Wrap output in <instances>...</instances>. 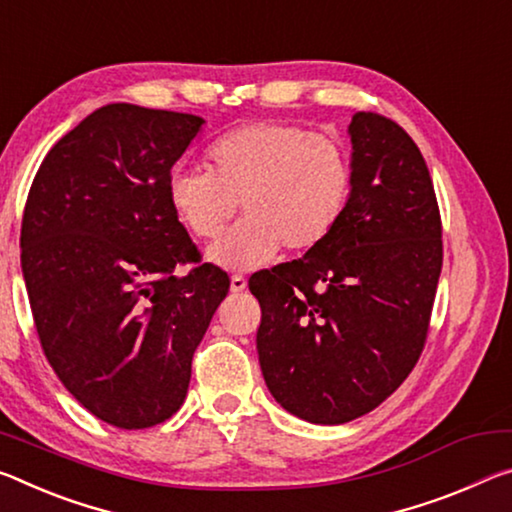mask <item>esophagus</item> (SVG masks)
Masks as SVG:
<instances>
[{"instance_id":"esophagus-1","label":"esophagus","mask_w":512,"mask_h":512,"mask_svg":"<svg viewBox=\"0 0 512 512\" xmlns=\"http://www.w3.org/2000/svg\"><path fill=\"white\" fill-rule=\"evenodd\" d=\"M246 287H248V282H246V278H243V275H232L230 289L234 291V294H239V291H243Z\"/></svg>"}]
</instances>
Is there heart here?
I'll list each match as a JSON object with an SVG mask.
<instances>
[{
    "instance_id": "obj_1",
    "label": "heart",
    "mask_w": 512,
    "mask_h": 512,
    "mask_svg": "<svg viewBox=\"0 0 512 512\" xmlns=\"http://www.w3.org/2000/svg\"><path fill=\"white\" fill-rule=\"evenodd\" d=\"M351 193L342 145L280 120L232 129L209 148V170H175L168 180L173 214L198 239L218 237L241 202L246 218L207 250L225 269H257L280 248H319L342 223Z\"/></svg>"
}]
</instances>
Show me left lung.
I'll use <instances>...</instances> for the list:
<instances>
[{
	"mask_svg": "<svg viewBox=\"0 0 512 512\" xmlns=\"http://www.w3.org/2000/svg\"><path fill=\"white\" fill-rule=\"evenodd\" d=\"M353 193L332 237L259 271V367L282 408L310 424L367 415L426 342L442 271V223L415 141L378 113L351 125Z\"/></svg>",
	"mask_w": 512,
	"mask_h": 512,
	"instance_id": "left-lung-1",
	"label": "left lung"
}]
</instances>
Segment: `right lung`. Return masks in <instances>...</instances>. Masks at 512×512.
Instances as JSON below:
<instances>
[{"label":"right lung","instance_id":"obj_1","mask_svg":"<svg viewBox=\"0 0 512 512\" xmlns=\"http://www.w3.org/2000/svg\"><path fill=\"white\" fill-rule=\"evenodd\" d=\"M191 113L116 102L47 152L22 216L20 262L45 358L116 428H150L184 403L191 360L230 278L198 262L168 202L170 168L202 132Z\"/></svg>","mask_w":512,"mask_h":512}]
</instances>
